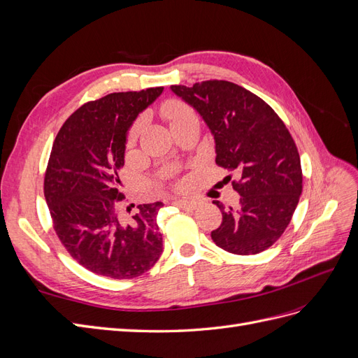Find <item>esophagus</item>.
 <instances>
[{
    "label": "esophagus",
    "mask_w": 358,
    "mask_h": 358,
    "mask_svg": "<svg viewBox=\"0 0 358 358\" xmlns=\"http://www.w3.org/2000/svg\"><path fill=\"white\" fill-rule=\"evenodd\" d=\"M176 206H179V208L185 209V210H189L192 212L194 209L197 208V201L196 200H188V199H182V200H176L175 201Z\"/></svg>",
    "instance_id": "1"
}]
</instances>
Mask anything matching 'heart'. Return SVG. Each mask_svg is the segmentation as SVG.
Returning a JSON list of instances; mask_svg holds the SVG:
<instances>
[{
	"instance_id": "heart-1",
	"label": "heart",
	"mask_w": 358,
	"mask_h": 358,
	"mask_svg": "<svg viewBox=\"0 0 358 358\" xmlns=\"http://www.w3.org/2000/svg\"><path fill=\"white\" fill-rule=\"evenodd\" d=\"M164 115L170 119V122L173 124L175 121H178V119H182L185 116H191L194 115L192 110L189 109V107H187L185 104H182L180 101H169L166 103L164 106ZM142 127H143V121H137L131 129H129L128 133V145H133L136 142V138L138 137L140 131H142Z\"/></svg>"
}]
</instances>
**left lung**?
I'll return each instance as SVG.
<instances>
[{
  "label": "left lung",
  "instance_id": "obj_1",
  "mask_svg": "<svg viewBox=\"0 0 358 358\" xmlns=\"http://www.w3.org/2000/svg\"><path fill=\"white\" fill-rule=\"evenodd\" d=\"M170 90L210 129L216 164L241 176L233 180L239 208L225 210L221 201H213L222 222L210 233L212 241L236 255L263 252L285 231L301 194L299 150L285 124L266 101L231 82L171 85Z\"/></svg>",
  "mask_w": 358,
  "mask_h": 358
}]
</instances>
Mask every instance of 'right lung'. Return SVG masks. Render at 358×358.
Returning <instances> with one entry per match:
<instances>
[{"instance_id": "right-lung-1", "label": "right lung", "mask_w": 358, "mask_h": 358, "mask_svg": "<svg viewBox=\"0 0 358 358\" xmlns=\"http://www.w3.org/2000/svg\"><path fill=\"white\" fill-rule=\"evenodd\" d=\"M162 91L158 86L113 92L86 103L64 122L53 142L45 176L53 229L76 262L100 276H140L162 252L157 215L164 204H138L127 218L117 175L129 128Z\"/></svg>"}]
</instances>
